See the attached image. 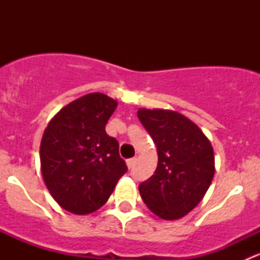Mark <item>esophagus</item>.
<instances>
[{
	"instance_id": "obj_1",
	"label": "esophagus",
	"mask_w": 260,
	"mask_h": 260,
	"mask_svg": "<svg viewBox=\"0 0 260 260\" xmlns=\"http://www.w3.org/2000/svg\"><path fill=\"white\" fill-rule=\"evenodd\" d=\"M135 164H136V158L127 159V167H128V169H132V167L135 166Z\"/></svg>"
}]
</instances>
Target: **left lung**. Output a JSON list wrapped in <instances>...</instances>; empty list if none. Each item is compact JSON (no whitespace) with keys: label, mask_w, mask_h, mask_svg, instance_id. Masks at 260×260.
I'll use <instances>...</instances> for the list:
<instances>
[{"label":"left lung","mask_w":260,"mask_h":260,"mask_svg":"<svg viewBox=\"0 0 260 260\" xmlns=\"http://www.w3.org/2000/svg\"><path fill=\"white\" fill-rule=\"evenodd\" d=\"M138 118L157 147V169L140 185L147 208L164 220H179L199 205L215 174L210 140L186 115L140 108Z\"/></svg>","instance_id":"left-lung-1"}]
</instances>
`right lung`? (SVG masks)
<instances>
[{
  "instance_id": "1",
  "label": "right lung",
  "mask_w": 260,
  "mask_h": 260,
  "mask_svg": "<svg viewBox=\"0 0 260 260\" xmlns=\"http://www.w3.org/2000/svg\"><path fill=\"white\" fill-rule=\"evenodd\" d=\"M117 106L115 99L103 93L85 94L62 107L44 131V182L60 208L72 214L101 209L127 172L117 140L106 132Z\"/></svg>"
}]
</instances>
